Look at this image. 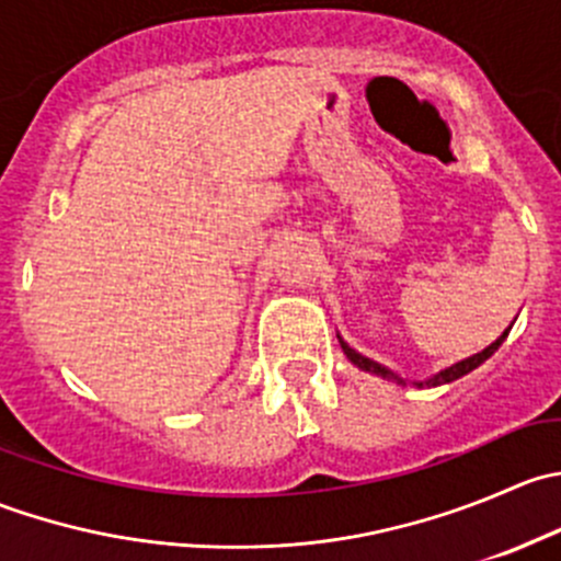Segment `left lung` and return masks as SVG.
<instances>
[{"instance_id": "left-lung-1", "label": "left lung", "mask_w": 561, "mask_h": 561, "mask_svg": "<svg viewBox=\"0 0 561 561\" xmlns=\"http://www.w3.org/2000/svg\"><path fill=\"white\" fill-rule=\"evenodd\" d=\"M507 331H511V328H507ZM507 331L502 333L500 339H496L494 344H489V347L483 350V353H478V355H472V358H467V360H458V364H454L450 366V369H445V371H439L437 377H432V380H426V382H415V386H443V382H454V380H458V377H463V375H469V371L472 369H478L480 364H483V360H489L491 355L496 353V350H500V344L505 342V336H507ZM339 344H342V350H344V355H347L350 360H353L355 366H358V369H364V371H371V375H377V377H386V380H396L399 382V386H404V380H401V377H396L393 371L390 369H386V366H380L377 364V360H369L366 358V355H360V353H355L353 347H350L347 342H342V339H339Z\"/></svg>"}]
</instances>
